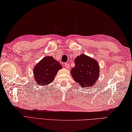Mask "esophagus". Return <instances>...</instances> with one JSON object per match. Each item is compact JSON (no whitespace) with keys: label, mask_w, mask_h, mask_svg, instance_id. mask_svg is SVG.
Listing matches in <instances>:
<instances>
[{"label":"esophagus","mask_w":132,"mask_h":132,"mask_svg":"<svg viewBox=\"0 0 132 132\" xmlns=\"http://www.w3.org/2000/svg\"><path fill=\"white\" fill-rule=\"evenodd\" d=\"M65 67H66V69H69L70 68V65L69 63H65Z\"/></svg>","instance_id":"1"}]
</instances>
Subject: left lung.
I'll return each instance as SVG.
<instances>
[{
	"mask_svg": "<svg viewBox=\"0 0 132 132\" xmlns=\"http://www.w3.org/2000/svg\"><path fill=\"white\" fill-rule=\"evenodd\" d=\"M75 66L71 71L75 81L82 87H92L98 80L100 67L97 61L84 54L75 59Z\"/></svg>",
	"mask_w": 132,
	"mask_h": 132,
	"instance_id": "1",
	"label": "left lung"
}]
</instances>
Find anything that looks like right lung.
Instances as JSON below:
<instances>
[{
  "instance_id": "obj_1",
  "label": "right lung",
  "mask_w": 132,
  "mask_h": 132,
  "mask_svg": "<svg viewBox=\"0 0 132 132\" xmlns=\"http://www.w3.org/2000/svg\"><path fill=\"white\" fill-rule=\"evenodd\" d=\"M62 66L52 56L43 58L33 68V75L38 85L45 86L52 82L57 72Z\"/></svg>"
}]
</instances>
